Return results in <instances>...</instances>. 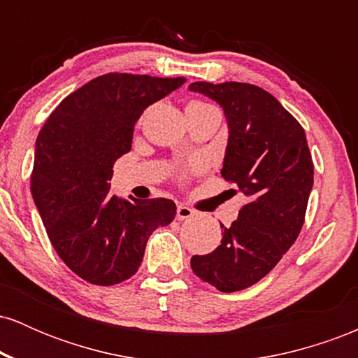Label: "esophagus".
<instances>
[{
  "mask_svg": "<svg viewBox=\"0 0 358 358\" xmlns=\"http://www.w3.org/2000/svg\"><path fill=\"white\" fill-rule=\"evenodd\" d=\"M192 215H193V210L192 208H188L187 205L180 203L178 207H176V219L178 220H187V219H190Z\"/></svg>",
  "mask_w": 358,
  "mask_h": 358,
  "instance_id": "34e87169",
  "label": "esophagus"
}]
</instances>
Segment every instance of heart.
<instances>
[{
  "mask_svg": "<svg viewBox=\"0 0 358 358\" xmlns=\"http://www.w3.org/2000/svg\"><path fill=\"white\" fill-rule=\"evenodd\" d=\"M195 166H196V165H195Z\"/></svg>",
  "mask_w": 358,
  "mask_h": 358,
  "instance_id": "heart-1",
  "label": "heart"
}]
</instances>
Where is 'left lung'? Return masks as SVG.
Wrapping results in <instances>:
<instances>
[{"label":"left lung","mask_w":358,"mask_h":358,"mask_svg":"<svg viewBox=\"0 0 358 358\" xmlns=\"http://www.w3.org/2000/svg\"><path fill=\"white\" fill-rule=\"evenodd\" d=\"M192 92L215 101L229 139L220 173L249 199L220 245L193 256V273L222 293L256 285L281 261L303 227L313 188L305 129L264 89L242 82H193Z\"/></svg>","instance_id":"1"}]
</instances>
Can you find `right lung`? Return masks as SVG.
<instances>
[{"label":"right lung","instance_id":"right-lung-1","mask_svg":"<svg viewBox=\"0 0 358 358\" xmlns=\"http://www.w3.org/2000/svg\"><path fill=\"white\" fill-rule=\"evenodd\" d=\"M187 79L106 73L65 97L35 143L31 195L53 249L77 276L113 286L136 273L146 242L175 219L168 199L109 195L143 110Z\"/></svg>","mask_w":358,"mask_h":358}]
</instances>
